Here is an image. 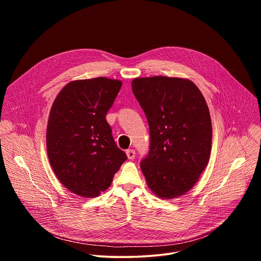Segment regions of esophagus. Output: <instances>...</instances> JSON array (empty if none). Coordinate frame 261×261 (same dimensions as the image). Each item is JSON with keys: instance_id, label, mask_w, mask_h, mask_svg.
Listing matches in <instances>:
<instances>
[{"instance_id": "1", "label": "esophagus", "mask_w": 261, "mask_h": 261, "mask_svg": "<svg viewBox=\"0 0 261 261\" xmlns=\"http://www.w3.org/2000/svg\"><path fill=\"white\" fill-rule=\"evenodd\" d=\"M126 154H127V157L129 159H134V157H135V151L132 150V148H129V150H127Z\"/></svg>"}]
</instances>
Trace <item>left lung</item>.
<instances>
[{"label": "left lung", "instance_id": "1", "mask_svg": "<svg viewBox=\"0 0 261 261\" xmlns=\"http://www.w3.org/2000/svg\"><path fill=\"white\" fill-rule=\"evenodd\" d=\"M132 91L150 128V151L140 168L150 189L170 199L189 191L206 167L212 122L199 89L189 80L135 79Z\"/></svg>", "mask_w": 261, "mask_h": 261}]
</instances>
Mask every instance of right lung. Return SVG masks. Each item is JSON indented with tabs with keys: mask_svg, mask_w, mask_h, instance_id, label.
<instances>
[{
	"mask_svg": "<svg viewBox=\"0 0 261 261\" xmlns=\"http://www.w3.org/2000/svg\"><path fill=\"white\" fill-rule=\"evenodd\" d=\"M122 82L97 77L66 85L50 109L46 147L65 188L84 197L105 191L127 160L106 121Z\"/></svg>",
	"mask_w": 261,
	"mask_h": 261,
	"instance_id": "right-lung-1",
	"label": "right lung"
}]
</instances>
